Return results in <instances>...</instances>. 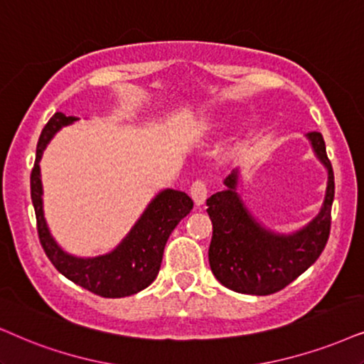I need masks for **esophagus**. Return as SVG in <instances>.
Instances as JSON below:
<instances>
[{"mask_svg":"<svg viewBox=\"0 0 364 364\" xmlns=\"http://www.w3.org/2000/svg\"><path fill=\"white\" fill-rule=\"evenodd\" d=\"M190 195L193 198V201H195L196 206H201L205 205V200L206 196H208V190H206V185L203 181H195L190 188Z\"/></svg>","mask_w":364,"mask_h":364,"instance_id":"34e87169","label":"esophagus"}]
</instances>
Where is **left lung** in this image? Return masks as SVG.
Returning a JSON list of instances; mask_svg holds the SVG:
<instances>
[{"label":"left lung","mask_w":364,"mask_h":364,"mask_svg":"<svg viewBox=\"0 0 364 364\" xmlns=\"http://www.w3.org/2000/svg\"><path fill=\"white\" fill-rule=\"evenodd\" d=\"M316 158L328 171L324 201L306 227L279 233L262 225L238 195V169L225 179V190L206 200L213 223L208 260L211 272L230 291L269 296L296 280L319 259L329 238L334 173L321 132H309Z\"/></svg>","instance_id":"8db88e82"}]
</instances>
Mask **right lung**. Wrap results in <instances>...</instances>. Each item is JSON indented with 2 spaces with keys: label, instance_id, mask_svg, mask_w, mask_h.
Wrapping results in <instances>:
<instances>
[{
  "label": "right lung",
  "instance_id": "1",
  "mask_svg": "<svg viewBox=\"0 0 364 364\" xmlns=\"http://www.w3.org/2000/svg\"><path fill=\"white\" fill-rule=\"evenodd\" d=\"M79 121L73 116L55 112L41 131L36 144V159L31 171V201L36 215L40 243L55 269L73 284L100 297L117 299L141 292L153 284L159 272L163 252L169 235L193 208L191 198L178 190H163L156 195L122 242L109 254L75 257L55 242L43 213V186L40 161L47 144L62 127Z\"/></svg>",
  "mask_w": 364,
  "mask_h": 364
}]
</instances>
